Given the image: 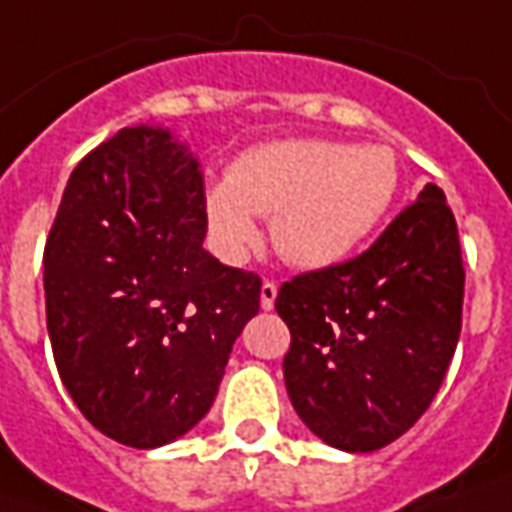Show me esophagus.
I'll return each instance as SVG.
<instances>
[{
  "label": "esophagus",
  "instance_id": "obj_1",
  "mask_svg": "<svg viewBox=\"0 0 512 512\" xmlns=\"http://www.w3.org/2000/svg\"><path fill=\"white\" fill-rule=\"evenodd\" d=\"M274 299H277V285L271 280H266L260 285V307H263V310H271V307H274Z\"/></svg>",
  "mask_w": 512,
  "mask_h": 512
}]
</instances>
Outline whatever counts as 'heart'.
Instances as JSON below:
<instances>
[{
    "label": "heart",
    "instance_id": "heart-1",
    "mask_svg": "<svg viewBox=\"0 0 512 512\" xmlns=\"http://www.w3.org/2000/svg\"><path fill=\"white\" fill-rule=\"evenodd\" d=\"M399 191L388 146L282 141L246 152L230 180L207 191L210 235L232 260L260 238L255 216H271V244L296 268H330L380 227Z\"/></svg>",
    "mask_w": 512,
    "mask_h": 512
}]
</instances>
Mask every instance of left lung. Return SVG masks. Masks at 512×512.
I'll return each mask as SVG.
<instances>
[{
  "label": "left lung",
  "instance_id": "obj_1",
  "mask_svg": "<svg viewBox=\"0 0 512 512\" xmlns=\"http://www.w3.org/2000/svg\"><path fill=\"white\" fill-rule=\"evenodd\" d=\"M463 282L455 216L432 182L363 255L282 282L285 388L310 432L343 452L405 435L452 363Z\"/></svg>",
  "mask_w": 512,
  "mask_h": 512
}]
</instances>
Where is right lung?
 Listing matches in <instances>:
<instances>
[{"label": "right lung", "instance_id": "obj_1", "mask_svg": "<svg viewBox=\"0 0 512 512\" xmlns=\"http://www.w3.org/2000/svg\"><path fill=\"white\" fill-rule=\"evenodd\" d=\"M205 180L169 130L124 127L71 171L44 249L60 380L96 430L155 449L213 405L260 277L202 249Z\"/></svg>", "mask_w": 512, "mask_h": 512}]
</instances>
